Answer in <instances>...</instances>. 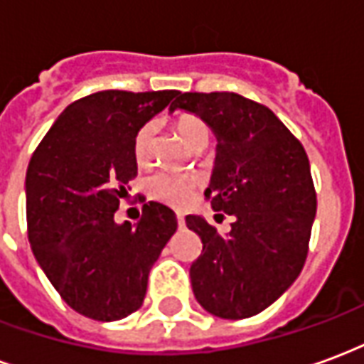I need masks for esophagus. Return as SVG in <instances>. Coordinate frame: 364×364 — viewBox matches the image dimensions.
<instances>
[{"mask_svg":"<svg viewBox=\"0 0 364 364\" xmlns=\"http://www.w3.org/2000/svg\"><path fill=\"white\" fill-rule=\"evenodd\" d=\"M177 224H179V228L185 226V218H183V214H177Z\"/></svg>","mask_w":364,"mask_h":364,"instance_id":"esophagus-1","label":"esophagus"}]
</instances>
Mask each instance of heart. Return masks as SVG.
<instances>
[{
	"instance_id": "b5f03b06",
	"label": "heart",
	"mask_w": 364,
	"mask_h": 364,
	"mask_svg": "<svg viewBox=\"0 0 364 364\" xmlns=\"http://www.w3.org/2000/svg\"><path fill=\"white\" fill-rule=\"evenodd\" d=\"M175 130L181 136L183 142L191 150L205 148L208 142V128L203 120L195 114H181L175 120ZM151 144H154V124L146 122L136 130L132 140V154L138 164H146L150 158ZM195 181L185 173H171V171H158L148 179V193L156 200H161L171 206H185L193 197Z\"/></svg>"
}]
</instances>
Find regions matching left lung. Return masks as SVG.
Segmentation results:
<instances>
[{
	"mask_svg": "<svg viewBox=\"0 0 364 364\" xmlns=\"http://www.w3.org/2000/svg\"><path fill=\"white\" fill-rule=\"evenodd\" d=\"M175 109L213 128L218 144L205 197L234 216L226 236L200 216L185 218L203 242L189 271L193 292L206 312L244 320L273 304L304 267L316 216L310 161L271 109L237 93H179Z\"/></svg>",
	"mask_w": 364,
	"mask_h": 364,
	"instance_id": "left-lung-1",
	"label": "left lung"
}]
</instances>
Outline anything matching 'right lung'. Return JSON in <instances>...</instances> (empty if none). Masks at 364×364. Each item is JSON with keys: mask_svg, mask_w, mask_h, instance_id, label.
I'll return each mask as SVG.
<instances>
[{"mask_svg": "<svg viewBox=\"0 0 364 364\" xmlns=\"http://www.w3.org/2000/svg\"><path fill=\"white\" fill-rule=\"evenodd\" d=\"M179 91H99L68 105L28 161L31 250L70 308L114 321L144 302L148 274L177 230L171 208L148 203L142 218L114 213L138 173L132 140Z\"/></svg>", "mask_w": 364, "mask_h": 364, "instance_id": "right-lung-1", "label": "right lung"}]
</instances>
